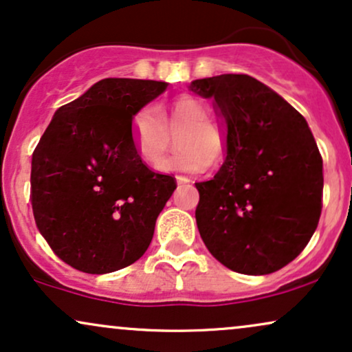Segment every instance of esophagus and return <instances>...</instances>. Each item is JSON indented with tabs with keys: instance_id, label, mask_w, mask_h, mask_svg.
Listing matches in <instances>:
<instances>
[{
	"instance_id": "obj_1",
	"label": "esophagus",
	"mask_w": 352,
	"mask_h": 352,
	"mask_svg": "<svg viewBox=\"0 0 352 352\" xmlns=\"http://www.w3.org/2000/svg\"><path fill=\"white\" fill-rule=\"evenodd\" d=\"M176 183L177 184H189L191 183V179H189L188 176H176Z\"/></svg>"
}]
</instances>
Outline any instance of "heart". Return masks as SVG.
Here are the masks:
<instances>
[{
    "instance_id": "b5f03b06",
    "label": "heart",
    "mask_w": 352,
    "mask_h": 352,
    "mask_svg": "<svg viewBox=\"0 0 352 352\" xmlns=\"http://www.w3.org/2000/svg\"><path fill=\"white\" fill-rule=\"evenodd\" d=\"M209 105L202 98L183 94L173 98L160 111L153 107L140 110L131 123V140L138 156L153 168L163 164L176 133L179 151L164 163V171L199 175L210 163L226 156L227 135L224 128L209 118Z\"/></svg>"
}]
</instances>
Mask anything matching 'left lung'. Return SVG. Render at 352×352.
<instances>
[{
  "instance_id": "1",
  "label": "left lung",
  "mask_w": 352,
  "mask_h": 352,
  "mask_svg": "<svg viewBox=\"0 0 352 352\" xmlns=\"http://www.w3.org/2000/svg\"><path fill=\"white\" fill-rule=\"evenodd\" d=\"M189 89L226 126V160L196 183V222L208 250L245 275L274 274L298 257L321 216L323 160L307 120L245 74L197 78Z\"/></svg>"
}]
</instances>
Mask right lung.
Wrapping results in <instances>:
<instances>
[{
	"mask_svg": "<svg viewBox=\"0 0 352 352\" xmlns=\"http://www.w3.org/2000/svg\"><path fill=\"white\" fill-rule=\"evenodd\" d=\"M166 89V82L103 78L57 109L41 136L31 164L32 212L70 267L110 274L150 247L176 183L143 163L131 122Z\"/></svg>",
	"mask_w": 352,
	"mask_h": 352,
	"instance_id": "1",
	"label": "right lung"
}]
</instances>
